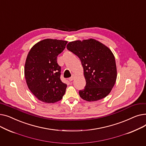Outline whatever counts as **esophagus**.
I'll list each match as a JSON object with an SVG mask.
<instances>
[{
  "label": "esophagus",
  "mask_w": 146,
  "mask_h": 146,
  "mask_svg": "<svg viewBox=\"0 0 146 146\" xmlns=\"http://www.w3.org/2000/svg\"><path fill=\"white\" fill-rule=\"evenodd\" d=\"M74 78V74H73V75L72 76V77L68 79V80H69V81H70V82H71V81H73V80Z\"/></svg>",
  "instance_id": "34e87169"
}]
</instances>
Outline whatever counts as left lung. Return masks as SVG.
I'll return each instance as SVG.
<instances>
[{
  "label": "left lung",
  "mask_w": 146,
  "mask_h": 146,
  "mask_svg": "<svg viewBox=\"0 0 146 146\" xmlns=\"http://www.w3.org/2000/svg\"><path fill=\"white\" fill-rule=\"evenodd\" d=\"M67 48L80 60L86 86L80 90V96L92 102L106 97L117 79V67L112 51L103 44L90 39L70 42Z\"/></svg>",
  "instance_id": "8db88e82"
}]
</instances>
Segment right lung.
<instances>
[{"mask_svg": "<svg viewBox=\"0 0 146 146\" xmlns=\"http://www.w3.org/2000/svg\"><path fill=\"white\" fill-rule=\"evenodd\" d=\"M67 41L45 39L29 51L25 64V77L31 92L40 101L54 103L62 99L67 85L60 79L61 67L57 56L66 48Z\"/></svg>", "mask_w": 146, "mask_h": 146, "instance_id": "right-lung-1", "label": "right lung"}]
</instances>
